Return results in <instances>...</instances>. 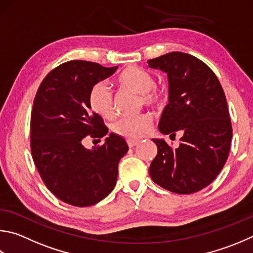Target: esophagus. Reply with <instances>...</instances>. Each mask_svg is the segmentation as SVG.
Segmentation results:
<instances>
[{
	"label": "esophagus",
	"instance_id": "esophagus-1",
	"mask_svg": "<svg viewBox=\"0 0 253 253\" xmlns=\"http://www.w3.org/2000/svg\"><path fill=\"white\" fill-rule=\"evenodd\" d=\"M139 144L138 140H135V139H127V145L129 148H132V147H135Z\"/></svg>",
	"mask_w": 253,
	"mask_h": 253
}]
</instances>
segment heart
Masks as SVG:
<instances>
[{"label": "heart", "instance_id": "obj_1", "mask_svg": "<svg viewBox=\"0 0 253 253\" xmlns=\"http://www.w3.org/2000/svg\"><path fill=\"white\" fill-rule=\"evenodd\" d=\"M117 85L123 89L139 94V104L147 107L159 108L166 100L165 90L156 86L154 76L149 72L138 67H128L116 79ZM89 105L93 112L104 118H111L114 115V98L111 89L104 83L94 85L89 93ZM153 125V117L144 113L132 117L117 119L112 125V129L122 137L129 139L141 138L147 135Z\"/></svg>", "mask_w": 253, "mask_h": 253}]
</instances>
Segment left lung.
<instances>
[{
    "instance_id": "1",
    "label": "left lung",
    "mask_w": 253,
    "mask_h": 253,
    "mask_svg": "<svg viewBox=\"0 0 253 253\" xmlns=\"http://www.w3.org/2000/svg\"><path fill=\"white\" fill-rule=\"evenodd\" d=\"M147 63L166 73L169 83V103L158 129L170 138L181 135L176 149L153 139L158 153L149 174L164 189L194 194L214 180L230 151L232 126L224 91L214 73L192 55L171 52Z\"/></svg>"
}]
</instances>
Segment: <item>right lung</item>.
Returning a JSON list of instances; mask_svg holds the SVG:
<instances>
[{"instance_id": "add662e5", "label": "right lung", "mask_w": 253, "mask_h": 253, "mask_svg": "<svg viewBox=\"0 0 253 253\" xmlns=\"http://www.w3.org/2000/svg\"><path fill=\"white\" fill-rule=\"evenodd\" d=\"M117 66L71 61L49 72L40 85L31 115V151L47 189L76 207L99 203L115 188L118 163L128 151L123 137L111 132L104 145L87 149L86 136L108 132L98 114L90 112L89 93Z\"/></svg>"}]
</instances>
